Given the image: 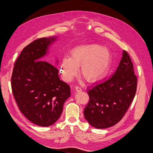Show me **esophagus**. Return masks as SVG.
Instances as JSON below:
<instances>
[{"instance_id": "esophagus-1", "label": "esophagus", "mask_w": 153, "mask_h": 153, "mask_svg": "<svg viewBox=\"0 0 153 153\" xmlns=\"http://www.w3.org/2000/svg\"><path fill=\"white\" fill-rule=\"evenodd\" d=\"M75 88H76V90L77 91H81L82 90V87L79 86V85H76V86L75 87Z\"/></svg>"}]
</instances>
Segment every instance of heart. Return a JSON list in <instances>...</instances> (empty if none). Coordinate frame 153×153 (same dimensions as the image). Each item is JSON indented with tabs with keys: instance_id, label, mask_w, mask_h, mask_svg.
<instances>
[{
	"instance_id": "b5f03b06",
	"label": "heart",
	"mask_w": 153,
	"mask_h": 153,
	"mask_svg": "<svg viewBox=\"0 0 153 153\" xmlns=\"http://www.w3.org/2000/svg\"><path fill=\"white\" fill-rule=\"evenodd\" d=\"M71 56H65L61 63V72L67 81L76 76L81 66L82 75L90 82H97L105 76L110 66V53L102 46L96 44L75 48Z\"/></svg>"
}]
</instances>
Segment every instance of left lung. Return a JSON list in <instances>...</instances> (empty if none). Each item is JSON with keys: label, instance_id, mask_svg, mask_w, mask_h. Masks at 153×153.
I'll return each instance as SVG.
<instances>
[{"label": "left lung", "instance_id": "left-lung-1", "mask_svg": "<svg viewBox=\"0 0 153 153\" xmlns=\"http://www.w3.org/2000/svg\"><path fill=\"white\" fill-rule=\"evenodd\" d=\"M136 89L137 77L130 56L124 50L113 75L87 89L89 100L84 110L85 118L99 129L115 125L130 106Z\"/></svg>", "mask_w": 153, "mask_h": 153}]
</instances>
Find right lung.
<instances>
[{"mask_svg":"<svg viewBox=\"0 0 153 153\" xmlns=\"http://www.w3.org/2000/svg\"><path fill=\"white\" fill-rule=\"evenodd\" d=\"M55 39L38 38L24 48L11 77L12 93L20 110L31 122L41 126L57 121L71 95L70 86L59 79L58 69L42 60Z\"/></svg>","mask_w":153,"mask_h":153,"instance_id":"obj_1","label":"right lung"}]
</instances>
